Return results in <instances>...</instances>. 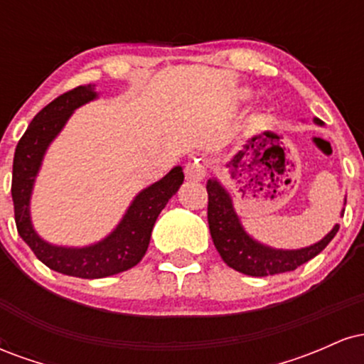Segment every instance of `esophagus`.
I'll return each mask as SVG.
<instances>
[{
	"label": "esophagus",
	"instance_id": "obj_1",
	"mask_svg": "<svg viewBox=\"0 0 364 364\" xmlns=\"http://www.w3.org/2000/svg\"><path fill=\"white\" fill-rule=\"evenodd\" d=\"M185 173H186V178L190 179V181H202L207 174L205 162H203L202 159H193V161H190L186 164Z\"/></svg>",
	"mask_w": 364,
	"mask_h": 364
}]
</instances>
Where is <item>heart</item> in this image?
<instances>
[{
	"label": "heart",
	"mask_w": 364,
	"mask_h": 364,
	"mask_svg": "<svg viewBox=\"0 0 364 364\" xmlns=\"http://www.w3.org/2000/svg\"><path fill=\"white\" fill-rule=\"evenodd\" d=\"M246 95H248V94H246V92H243V94H241V97H246Z\"/></svg>",
	"instance_id": "1"
}]
</instances>
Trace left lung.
Wrapping results in <instances>:
<instances>
[{"instance_id":"1","label":"left lung","mask_w":364,"mask_h":364,"mask_svg":"<svg viewBox=\"0 0 364 364\" xmlns=\"http://www.w3.org/2000/svg\"><path fill=\"white\" fill-rule=\"evenodd\" d=\"M313 121L320 127L323 124V121H320L318 118ZM207 193L208 228H210V236L217 252L231 269L241 274L252 275V277H265V275L296 270L299 265L315 258L339 231V224H336L328 235H325L315 245L304 246V248H272V246H267L257 241L245 231L240 215L236 214L235 205H232L231 195L219 179H208ZM341 215H344V210L341 212Z\"/></svg>"}]
</instances>
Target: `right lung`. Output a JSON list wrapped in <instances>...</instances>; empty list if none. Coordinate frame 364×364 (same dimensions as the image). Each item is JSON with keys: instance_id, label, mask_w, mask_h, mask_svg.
<instances>
[{"instance_id": "1", "label": "right lung", "mask_w": 364, "mask_h": 364, "mask_svg": "<svg viewBox=\"0 0 364 364\" xmlns=\"http://www.w3.org/2000/svg\"><path fill=\"white\" fill-rule=\"evenodd\" d=\"M97 99L95 85H80L49 102L31 121L14 157L11 198L18 235L44 265L56 272L82 279H102L132 269L144 258L154 224L169 198L183 185L181 166L144 188L133 198L123 219L104 240L89 246H58L43 240L32 225L31 198L37 174L51 141L60 135L77 107Z\"/></svg>"}]
</instances>
